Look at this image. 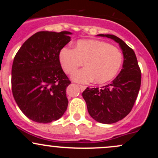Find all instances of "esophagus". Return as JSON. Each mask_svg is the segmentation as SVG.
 <instances>
[{
	"mask_svg": "<svg viewBox=\"0 0 158 158\" xmlns=\"http://www.w3.org/2000/svg\"><path fill=\"white\" fill-rule=\"evenodd\" d=\"M79 88H80V89H81V91H83V90H85L86 87L84 86V85H79Z\"/></svg>",
	"mask_w": 158,
	"mask_h": 158,
	"instance_id": "34e87169",
	"label": "esophagus"
}]
</instances>
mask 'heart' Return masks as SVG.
<instances>
[{"instance_id": "1", "label": "heart", "mask_w": 158, "mask_h": 158, "mask_svg": "<svg viewBox=\"0 0 158 158\" xmlns=\"http://www.w3.org/2000/svg\"><path fill=\"white\" fill-rule=\"evenodd\" d=\"M59 61L64 71L73 73L84 62L85 68L75 72L71 79L78 83L95 82L103 84L116 77L123 62L119 50L105 41L96 39L79 40L73 50L62 48Z\"/></svg>"}]
</instances>
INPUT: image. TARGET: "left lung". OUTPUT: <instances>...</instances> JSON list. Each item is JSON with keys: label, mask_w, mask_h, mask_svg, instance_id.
Listing matches in <instances>:
<instances>
[{"label": "left lung", "mask_w": 158, "mask_h": 158, "mask_svg": "<svg viewBox=\"0 0 158 158\" xmlns=\"http://www.w3.org/2000/svg\"><path fill=\"white\" fill-rule=\"evenodd\" d=\"M119 44L123 54V69L110 84L99 88H87L82 93L88 113L103 124L118 122L130 113L141 84V71L137 57L131 48L114 35L99 34Z\"/></svg>", "instance_id": "1"}]
</instances>
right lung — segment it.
<instances>
[{"label": "right lung", "mask_w": 158, "mask_h": 158, "mask_svg": "<svg viewBox=\"0 0 158 158\" xmlns=\"http://www.w3.org/2000/svg\"><path fill=\"white\" fill-rule=\"evenodd\" d=\"M72 32L41 31L25 41L14 58L12 90L18 106L32 121L48 123L61 118L68 108L70 81L59 61Z\"/></svg>", "instance_id": "add662e5"}]
</instances>
